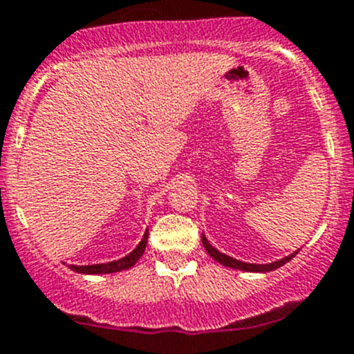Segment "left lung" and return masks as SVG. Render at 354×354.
I'll use <instances>...</instances> for the list:
<instances>
[{"mask_svg":"<svg viewBox=\"0 0 354 354\" xmlns=\"http://www.w3.org/2000/svg\"><path fill=\"white\" fill-rule=\"evenodd\" d=\"M203 245H205L206 252H208L209 256L216 261V263L224 264V266H227V268L243 270V272H273V270L280 268L282 264L289 263V261H291L296 254L295 252V254H291V256L284 257V259H279V261H275V263H270V264H252V263H243V261H238V259H234V257H229V256H225V254L218 252L215 247H212V245L208 243V240H206L205 234H203Z\"/></svg>","mask_w":354,"mask_h":354,"instance_id":"obj_1","label":"left lung"}]
</instances>
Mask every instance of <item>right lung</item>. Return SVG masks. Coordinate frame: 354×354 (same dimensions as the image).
<instances>
[{"label": "right lung", "mask_w": 354, "mask_h": 354, "mask_svg": "<svg viewBox=\"0 0 354 354\" xmlns=\"http://www.w3.org/2000/svg\"><path fill=\"white\" fill-rule=\"evenodd\" d=\"M146 243H148V231L145 232V236H142V240L139 241L138 247L133 248L129 256L122 257V259L111 261V263H104V264H90V266H75V264H70V270L77 273H88V275H98V273H116V272H122V270L132 268L133 264L141 259L142 252H145V248H146Z\"/></svg>", "instance_id": "obj_1"}]
</instances>
